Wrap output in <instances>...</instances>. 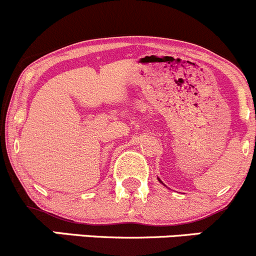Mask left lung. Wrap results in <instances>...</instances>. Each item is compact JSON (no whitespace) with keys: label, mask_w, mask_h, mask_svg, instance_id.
<instances>
[{"label":"left lung","mask_w":256,"mask_h":256,"mask_svg":"<svg viewBox=\"0 0 256 256\" xmlns=\"http://www.w3.org/2000/svg\"><path fill=\"white\" fill-rule=\"evenodd\" d=\"M157 180H160V183H162V184H164V182H162V180H160V178H157Z\"/></svg>","instance_id":"8db88e82"}]
</instances>
